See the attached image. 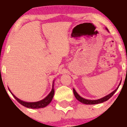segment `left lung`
I'll use <instances>...</instances> for the list:
<instances>
[{
  "mask_svg": "<svg viewBox=\"0 0 127 127\" xmlns=\"http://www.w3.org/2000/svg\"><path fill=\"white\" fill-rule=\"evenodd\" d=\"M106 30H107L108 32H109L107 28H106ZM121 80H122V79H121ZM121 81H120L119 84V85L117 86V88L115 89V90L113 91L112 92V93H111L110 94H108V95H105V97H102V98H99V99H97V100L86 99V98H83V97H81V96L79 94H78V93H77V91L75 90L74 88H73V92H74V94L75 97V98H77V99L78 100L79 102L82 103L86 104V105H95V104H98V103H103V102H105V101L108 100V99H109V98H110L113 95V94H114V93L116 92V91L117 90V89H118V88H119V87L120 85H121Z\"/></svg>",
  "mask_w": 127,
  "mask_h": 127,
  "instance_id": "left-lung-1",
  "label": "left lung"
}]
</instances>
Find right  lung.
I'll return each instance as SVG.
<instances>
[{
    "label": "right lung",
    "mask_w": 127,
    "mask_h": 127,
    "mask_svg": "<svg viewBox=\"0 0 127 127\" xmlns=\"http://www.w3.org/2000/svg\"><path fill=\"white\" fill-rule=\"evenodd\" d=\"M54 81L55 80L53 81L52 83V89L51 91L50 92L49 94L45 97L44 99L38 101V102H25V101L19 99L18 97H16L13 93H11V91H10V89H9V91L11 93V94L13 95V97L15 98V99L20 104H21L22 105H23L25 107L28 108H32V109H39V108H44L46 106H47L51 101L52 100V98L54 95L55 93V90H54Z\"/></svg>",
    "instance_id": "add662e5"
}]
</instances>
